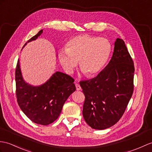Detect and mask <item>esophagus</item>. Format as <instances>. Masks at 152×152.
<instances>
[{"instance_id": "1", "label": "esophagus", "mask_w": 152, "mask_h": 152, "mask_svg": "<svg viewBox=\"0 0 152 152\" xmlns=\"http://www.w3.org/2000/svg\"><path fill=\"white\" fill-rule=\"evenodd\" d=\"M75 86H76V90H77V91H80V90H81V87H80V85H79L78 83H76V84H75Z\"/></svg>"}]
</instances>
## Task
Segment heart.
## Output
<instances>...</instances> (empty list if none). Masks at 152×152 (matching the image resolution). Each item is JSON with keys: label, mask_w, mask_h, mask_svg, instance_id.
Instances as JSON below:
<instances>
[{"label": "heart", "mask_w": 152, "mask_h": 152, "mask_svg": "<svg viewBox=\"0 0 152 152\" xmlns=\"http://www.w3.org/2000/svg\"><path fill=\"white\" fill-rule=\"evenodd\" d=\"M111 50L112 45L107 39L83 34L71 39L65 50L59 51L58 59L67 73H72L79 62L81 71L93 77L104 69Z\"/></svg>", "instance_id": "b5f03b06"}]
</instances>
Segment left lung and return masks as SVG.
<instances>
[{
    "instance_id": "1",
    "label": "left lung",
    "mask_w": 152,
    "mask_h": 152,
    "mask_svg": "<svg viewBox=\"0 0 152 152\" xmlns=\"http://www.w3.org/2000/svg\"><path fill=\"white\" fill-rule=\"evenodd\" d=\"M108 65L96 77L82 81L86 97L83 116L95 129H105L117 122L124 114L133 92V61L124 41L117 38Z\"/></svg>"
}]
</instances>
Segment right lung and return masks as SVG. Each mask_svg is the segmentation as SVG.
Wrapping results in <instances>:
<instances>
[{"instance_id":"1","label":"right lung","mask_w":152,"mask_h":152,"mask_svg":"<svg viewBox=\"0 0 152 152\" xmlns=\"http://www.w3.org/2000/svg\"><path fill=\"white\" fill-rule=\"evenodd\" d=\"M43 30L28 40L23 46L36 40ZM75 80L66 74L57 71L47 82L33 86L25 82L18 59L15 70L17 102L24 114L31 121L41 125H48L58 118L67 98L76 91Z\"/></svg>"}]
</instances>
